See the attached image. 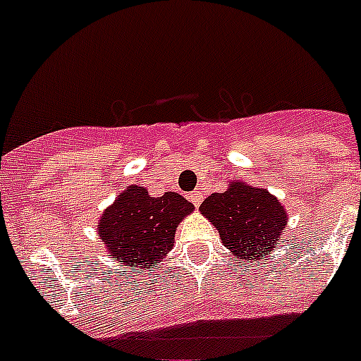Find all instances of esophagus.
<instances>
[{"instance_id":"esophagus-1","label":"esophagus","mask_w":361,"mask_h":361,"mask_svg":"<svg viewBox=\"0 0 361 361\" xmlns=\"http://www.w3.org/2000/svg\"><path fill=\"white\" fill-rule=\"evenodd\" d=\"M202 193H200V191H193V193H190V200L193 204H195L197 208H199L200 206V202H202Z\"/></svg>"}]
</instances>
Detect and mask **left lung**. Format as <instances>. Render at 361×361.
Segmentation results:
<instances>
[{
	"label": "left lung",
	"instance_id": "1",
	"mask_svg": "<svg viewBox=\"0 0 361 361\" xmlns=\"http://www.w3.org/2000/svg\"><path fill=\"white\" fill-rule=\"evenodd\" d=\"M200 213L219 229L222 244L237 260L260 262L283 240L288 212L275 195L242 180H231L224 193H213Z\"/></svg>",
	"mask_w": 361,
	"mask_h": 361
}]
</instances>
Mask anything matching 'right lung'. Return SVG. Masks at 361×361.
I'll use <instances>...</instances> for the list:
<instances>
[{"mask_svg":"<svg viewBox=\"0 0 361 361\" xmlns=\"http://www.w3.org/2000/svg\"><path fill=\"white\" fill-rule=\"evenodd\" d=\"M195 206L175 191L152 197L145 186L130 184L97 222L108 257L128 267H157L173 250L175 231Z\"/></svg>","mask_w":361,"mask_h":361,"instance_id":"right-lung-1","label":"right lung"}]
</instances>
